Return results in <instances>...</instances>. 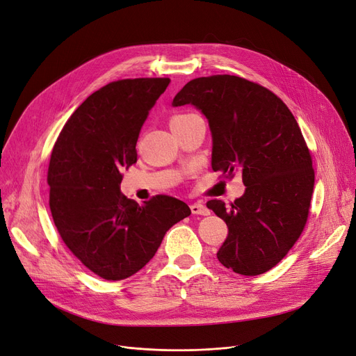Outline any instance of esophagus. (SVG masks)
Listing matches in <instances>:
<instances>
[{"mask_svg":"<svg viewBox=\"0 0 356 356\" xmlns=\"http://www.w3.org/2000/svg\"><path fill=\"white\" fill-rule=\"evenodd\" d=\"M191 211H192L193 215H203V216L204 215H209V209L204 207V204L199 203V202L191 204Z\"/></svg>","mask_w":356,"mask_h":356,"instance_id":"1","label":"esophagus"}]
</instances>
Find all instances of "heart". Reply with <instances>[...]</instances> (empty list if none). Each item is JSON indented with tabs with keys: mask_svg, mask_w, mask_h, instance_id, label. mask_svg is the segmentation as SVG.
<instances>
[{
	"mask_svg": "<svg viewBox=\"0 0 356 356\" xmlns=\"http://www.w3.org/2000/svg\"><path fill=\"white\" fill-rule=\"evenodd\" d=\"M189 115H192V114H179V115H173V117L170 118V127L175 125V124H177V122H180V121H183V120H186Z\"/></svg>",
	"mask_w": 356,
	"mask_h": 356,
	"instance_id": "obj_1",
	"label": "heart"
}]
</instances>
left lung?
Listing matches in <instances>:
<instances>
[{
	"label": "left lung",
	"instance_id": "obj_1",
	"mask_svg": "<svg viewBox=\"0 0 356 356\" xmlns=\"http://www.w3.org/2000/svg\"><path fill=\"white\" fill-rule=\"evenodd\" d=\"M192 104L208 118L212 170L247 186L231 207L207 203L228 227L216 257L242 275L267 273L300 238L310 211L314 170L302 129L270 89L232 74L186 83L175 106Z\"/></svg>",
	"mask_w": 356,
	"mask_h": 356
}]
</instances>
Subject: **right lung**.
Returning <instances> with one entry per match:
<instances>
[{
	"label": "right lung",
	"mask_w": 356,
	"mask_h": 356,
	"mask_svg": "<svg viewBox=\"0 0 356 356\" xmlns=\"http://www.w3.org/2000/svg\"><path fill=\"white\" fill-rule=\"evenodd\" d=\"M168 78L111 82L73 112L54 143L47 183L53 222L69 251L109 282L140 271L165 232L191 215L184 202L156 195L144 204L120 191L137 163L140 129Z\"/></svg>",
	"instance_id": "right-lung-1"
}]
</instances>
